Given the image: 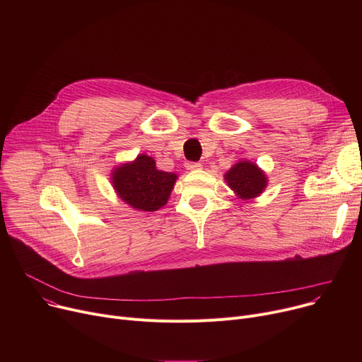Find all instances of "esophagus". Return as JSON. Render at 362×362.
I'll list each match as a JSON object with an SVG mask.
<instances>
[{
	"mask_svg": "<svg viewBox=\"0 0 362 362\" xmlns=\"http://www.w3.org/2000/svg\"><path fill=\"white\" fill-rule=\"evenodd\" d=\"M185 167L187 170H198V168H201V163H198V161H186Z\"/></svg>",
	"mask_w": 362,
	"mask_h": 362,
	"instance_id": "esophagus-1",
	"label": "esophagus"
}]
</instances>
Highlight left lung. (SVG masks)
<instances>
[{
    "label": "left lung",
    "mask_w": 362,
    "mask_h": 362,
    "mask_svg": "<svg viewBox=\"0 0 362 362\" xmlns=\"http://www.w3.org/2000/svg\"><path fill=\"white\" fill-rule=\"evenodd\" d=\"M226 182L233 191L242 198H254L259 195L265 185H267V179H265L262 171L250 161H240L235 164L229 171L226 173Z\"/></svg>",
    "instance_id": "left-lung-1"
}]
</instances>
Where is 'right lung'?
<instances>
[{
  "label": "right lung",
  "mask_w": 362,
  "mask_h": 362,
  "mask_svg": "<svg viewBox=\"0 0 362 362\" xmlns=\"http://www.w3.org/2000/svg\"><path fill=\"white\" fill-rule=\"evenodd\" d=\"M177 176L156 167L148 156L114 170L112 185L119 197L141 211H157L167 204Z\"/></svg>",
  "instance_id": "add662e5"
}]
</instances>
